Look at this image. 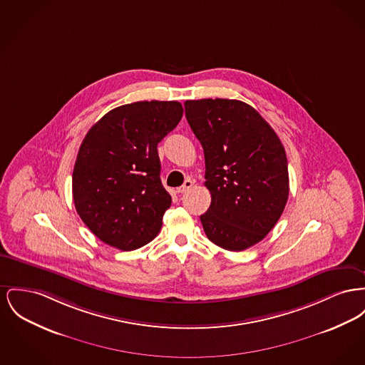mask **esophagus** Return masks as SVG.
Instances as JSON below:
<instances>
[{
	"mask_svg": "<svg viewBox=\"0 0 365 365\" xmlns=\"http://www.w3.org/2000/svg\"><path fill=\"white\" fill-rule=\"evenodd\" d=\"M193 185L194 182L192 179H186V180H185V183H183L180 187H178V189H176V193H186L189 189H192V187H193Z\"/></svg>",
	"mask_w": 365,
	"mask_h": 365,
	"instance_id": "1",
	"label": "esophagus"
}]
</instances>
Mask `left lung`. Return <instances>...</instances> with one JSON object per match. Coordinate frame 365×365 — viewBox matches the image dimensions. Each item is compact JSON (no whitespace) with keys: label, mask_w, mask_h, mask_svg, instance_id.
<instances>
[{"label":"left lung","mask_w":365,"mask_h":365,"mask_svg":"<svg viewBox=\"0 0 365 365\" xmlns=\"http://www.w3.org/2000/svg\"><path fill=\"white\" fill-rule=\"evenodd\" d=\"M186 118L205 157L207 237L227 251H244L274 227L288 194V161L273 128L255 108L233 99L185 102Z\"/></svg>","instance_id":"left-lung-1"}]
</instances>
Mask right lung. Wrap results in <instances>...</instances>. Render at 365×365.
<instances>
[{"label":"right lung","instance_id":"1","mask_svg":"<svg viewBox=\"0 0 365 365\" xmlns=\"http://www.w3.org/2000/svg\"><path fill=\"white\" fill-rule=\"evenodd\" d=\"M183 115L179 102H135L110 110L80 146L73 171L77 214L101 241L133 251L158 235L171 195L157 145Z\"/></svg>","mask_w":365,"mask_h":365}]
</instances>
